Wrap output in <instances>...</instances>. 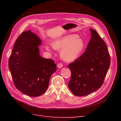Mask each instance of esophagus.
<instances>
[{"instance_id":"esophagus-1","label":"esophagus","mask_w":121,"mask_h":121,"mask_svg":"<svg viewBox=\"0 0 121 121\" xmlns=\"http://www.w3.org/2000/svg\"><path fill=\"white\" fill-rule=\"evenodd\" d=\"M57 67H58V68H62V67H63V64H61V63H59V64H58V65H57Z\"/></svg>"}]
</instances>
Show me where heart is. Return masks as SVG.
I'll return each mask as SVG.
<instances>
[{
  "label": "heart",
  "instance_id": "obj_1",
  "mask_svg": "<svg viewBox=\"0 0 121 121\" xmlns=\"http://www.w3.org/2000/svg\"><path fill=\"white\" fill-rule=\"evenodd\" d=\"M84 43L83 40L77 34H70L56 39L53 44L45 45L46 50L52 52L54 50H60L62 59L66 62L75 60L82 52Z\"/></svg>",
  "mask_w": 121,
  "mask_h": 121
}]
</instances>
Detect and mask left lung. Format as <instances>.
Segmentation results:
<instances>
[{
	"instance_id": "1",
	"label": "left lung",
	"mask_w": 121,
	"mask_h": 121,
	"mask_svg": "<svg viewBox=\"0 0 121 121\" xmlns=\"http://www.w3.org/2000/svg\"><path fill=\"white\" fill-rule=\"evenodd\" d=\"M86 50L68 65L71 78L68 87L76 96L91 94L102 86L110 65V56L105 42L94 30Z\"/></svg>"
}]
</instances>
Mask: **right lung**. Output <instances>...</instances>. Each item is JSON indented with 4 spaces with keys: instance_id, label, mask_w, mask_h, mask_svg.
I'll return each mask as SVG.
<instances>
[{
    "instance_id": "obj_1",
    "label": "right lung",
    "mask_w": 121,
    "mask_h": 121,
    "mask_svg": "<svg viewBox=\"0 0 121 121\" xmlns=\"http://www.w3.org/2000/svg\"><path fill=\"white\" fill-rule=\"evenodd\" d=\"M42 41L36 34L23 32L14 44L9 67L16 88L26 95L38 97L47 90L50 77L56 70V65L43 58L39 46Z\"/></svg>"
}]
</instances>
